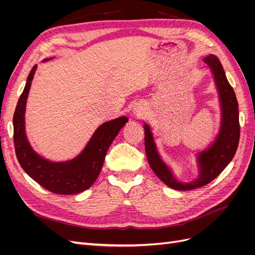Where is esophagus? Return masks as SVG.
Returning <instances> with one entry per match:
<instances>
[{
    "label": "esophagus",
    "instance_id": "esophagus-1",
    "mask_svg": "<svg viewBox=\"0 0 255 255\" xmlns=\"http://www.w3.org/2000/svg\"><path fill=\"white\" fill-rule=\"evenodd\" d=\"M135 113L137 114V115H139V116H142L143 114H144V111L141 109V107H135Z\"/></svg>",
    "mask_w": 255,
    "mask_h": 255
}]
</instances>
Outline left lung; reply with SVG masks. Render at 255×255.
Returning <instances> with one entry per match:
<instances>
[{
  "mask_svg": "<svg viewBox=\"0 0 255 255\" xmlns=\"http://www.w3.org/2000/svg\"><path fill=\"white\" fill-rule=\"evenodd\" d=\"M204 63L212 69L216 86L219 91L222 110V121L218 137L210 149L199 153L198 160L200 166L199 177L191 183H181L174 179L171 171L159 157L152 133L148 126H144V146L149 165L159 179L167 186L176 190H190L212 182L225 169L235 155L241 135L239 126L238 102L235 91L231 86L222 65L215 55L204 58Z\"/></svg>",
  "mask_w": 255,
  "mask_h": 255,
  "instance_id": "left-lung-1",
  "label": "left lung"
}]
</instances>
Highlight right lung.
Here are the masks:
<instances>
[{"instance_id":"add662e5","label":"right lung","mask_w":255,"mask_h":255,"mask_svg":"<svg viewBox=\"0 0 255 255\" xmlns=\"http://www.w3.org/2000/svg\"><path fill=\"white\" fill-rule=\"evenodd\" d=\"M36 70L37 66H34L13 114V143L18 161L23 170L49 191L58 195L79 194L96 182L102 169L106 152L115 137L128 122V118L122 116L100 126L78 157L63 163H53L44 159L29 145L24 128L26 99Z\"/></svg>"}]
</instances>
